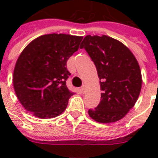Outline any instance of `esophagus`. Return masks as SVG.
Masks as SVG:
<instances>
[{
  "label": "esophagus",
  "mask_w": 158,
  "mask_h": 158,
  "mask_svg": "<svg viewBox=\"0 0 158 158\" xmlns=\"http://www.w3.org/2000/svg\"><path fill=\"white\" fill-rule=\"evenodd\" d=\"M80 89H81V91H82L83 93H85V85H82V86H81V88H80Z\"/></svg>",
  "instance_id": "34e87169"
}]
</instances>
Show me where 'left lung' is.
I'll return each instance as SVG.
<instances>
[{
  "label": "left lung",
  "instance_id": "1",
  "mask_svg": "<svg viewBox=\"0 0 158 158\" xmlns=\"http://www.w3.org/2000/svg\"><path fill=\"white\" fill-rule=\"evenodd\" d=\"M85 48L96 65L100 79L101 102L89 117L102 123L118 121L135 106L141 89L139 63L129 49L109 36L87 35Z\"/></svg>",
  "mask_w": 158,
  "mask_h": 158
}]
</instances>
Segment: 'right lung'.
Masks as SVG:
<instances>
[{
	"instance_id": "right-lung-1",
	"label": "right lung",
	"mask_w": 158,
	"mask_h": 158,
	"mask_svg": "<svg viewBox=\"0 0 158 158\" xmlns=\"http://www.w3.org/2000/svg\"><path fill=\"white\" fill-rule=\"evenodd\" d=\"M82 39L65 34L45 35L23 51L14 68L13 87L28 112L40 118H56L64 112L73 95L66 85L71 74L67 61Z\"/></svg>"
}]
</instances>
